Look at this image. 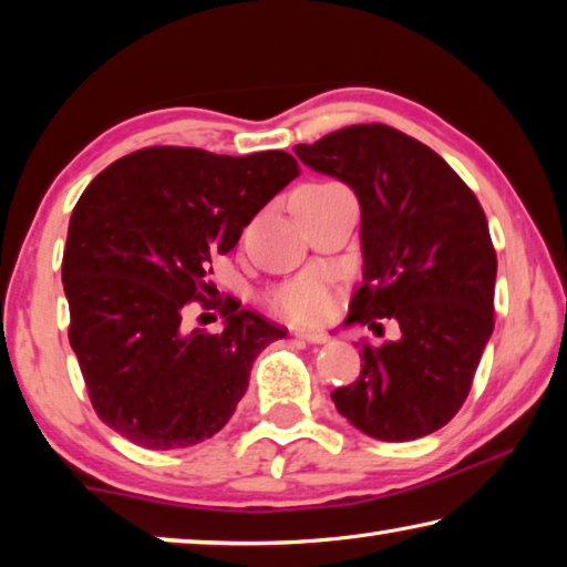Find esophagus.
<instances>
[{
	"label": "esophagus",
	"instance_id": "34e87169",
	"mask_svg": "<svg viewBox=\"0 0 567 567\" xmlns=\"http://www.w3.org/2000/svg\"><path fill=\"white\" fill-rule=\"evenodd\" d=\"M292 334H295L297 340H305V342H312V344L328 342V334H324V332H315V330H295Z\"/></svg>",
	"mask_w": 567,
	"mask_h": 567
}]
</instances>
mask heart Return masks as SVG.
Instances as JSON below:
<instances>
[{"label":"heart","mask_w":567,"mask_h":567,"mask_svg":"<svg viewBox=\"0 0 567 567\" xmlns=\"http://www.w3.org/2000/svg\"><path fill=\"white\" fill-rule=\"evenodd\" d=\"M267 307L292 324H318L332 310L330 277L320 270L302 272L267 295Z\"/></svg>","instance_id":"obj_1"}]
</instances>
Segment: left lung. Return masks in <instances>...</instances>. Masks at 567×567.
<instances>
[{
    "mask_svg": "<svg viewBox=\"0 0 567 567\" xmlns=\"http://www.w3.org/2000/svg\"><path fill=\"white\" fill-rule=\"evenodd\" d=\"M295 155L358 195L362 287L344 324H400L398 340L362 342L360 375L332 390L334 408L388 443L435 433L465 402L495 324L483 207L437 152L388 124H352Z\"/></svg>",
    "mask_w": 567,
    "mask_h": 567,
    "instance_id": "obj_1",
    "label": "left lung"
}]
</instances>
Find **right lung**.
Returning a JSON list of instances; mask_svg holds the SVG:
<instances>
[{
	"label": "right lung",
	"mask_w": 567,
	"mask_h": 567,
	"mask_svg": "<svg viewBox=\"0 0 567 567\" xmlns=\"http://www.w3.org/2000/svg\"><path fill=\"white\" fill-rule=\"evenodd\" d=\"M300 175L282 150L245 157L147 147L100 172L76 203L62 260L70 344L104 425L147 450L203 443L227 425L249 370L285 330L225 305L223 332H185L213 257L227 255Z\"/></svg>",
	"instance_id": "1"
}]
</instances>
